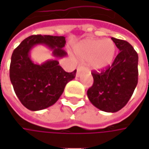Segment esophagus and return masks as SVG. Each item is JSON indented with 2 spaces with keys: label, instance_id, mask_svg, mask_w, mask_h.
Masks as SVG:
<instances>
[{
  "label": "esophagus",
  "instance_id": "1",
  "mask_svg": "<svg viewBox=\"0 0 149 149\" xmlns=\"http://www.w3.org/2000/svg\"><path fill=\"white\" fill-rule=\"evenodd\" d=\"M83 70V66H78L77 68V74H76V76L77 77H79V75H80V74H81V71Z\"/></svg>",
  "mask_w": 149,
  "mask_h": 149
}]
</instances>
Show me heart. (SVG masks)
<instances>
[{"mask_svg": "<svg viewBox=\"0 0 149 149\" xmlns=\"http://www.w3.org/2000/svg\"><path fill=\"white\" fill-rule=\"evenodd\" d=\"M74 54L80 60H89L91 69L103 70L114 60L116 45L110 39H86L75 45Z\"/></svg>", "mask_w": 149, "mask_h": 149, "instance_id": "heart-1", "label": "heart"}]
</instances>
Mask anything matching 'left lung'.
<instances>
[{"label":"left lung","instance_id":"left-lung-1","mask_svg":"<svg viewBox=\"0 0 149 149\" xmlns=\"http://www.w3.org/2000/svg\"><path fill=\"white\" fill-rule=\"evenodd\" d=\"M119 53L111 66L100 73L93 71V85L88 89L89 101L100 110L115 113L127 104L138 84L139 56L126 40L112 37Z\"/></svg>","mask_w":149,"mask_h":149}]
</instances>
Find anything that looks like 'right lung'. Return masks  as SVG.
Listing matches in <instances>:
<instances>
[{"label": "right lung", "mask_w": 149, "mask_h": 149, "mask_svg": "<svg viewBox=\"0 0 149 149\" xmlns=\"http://www.w3.org/2000/svg\"><path fill=\"white\" fill-rule=\"evenodd\" d=\"M65 37L31 36L14 49L10 65V79L15 93L21 104L31 111L53 105L64 92L66 84L75 77L76 70L65 72L59 65L58 58L66 56ZM44 44L52 50L54 60L41 65L34 63L29 52L34 46Z\"/></svg>", "instance_id": "add662e5"}]
</instances>
